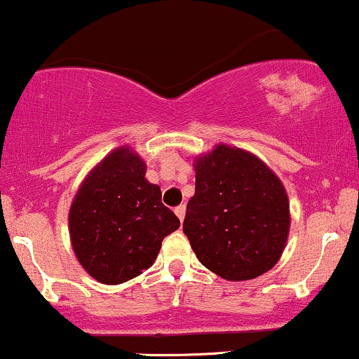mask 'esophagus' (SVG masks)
I'll list each match as a JSON object with an SVG mask.
<instances>
[{
	"instance_id": "esophagus-1",
	"label": "esophagus",
	"mask_w": 359,
	"mask_h": 359,
	"mask_svg": "<svg viewBox=\"0 0 359 359\" xmlns=\"http://www.w3.org/2000/svg\"><path fill=\"white\" fill-rule=\"evenodd\" d=\"M175 215H177V218L180 219V222H184V216H186V206H184V204L177 206L175 208Z\"/></svg>"
}]
</instances>
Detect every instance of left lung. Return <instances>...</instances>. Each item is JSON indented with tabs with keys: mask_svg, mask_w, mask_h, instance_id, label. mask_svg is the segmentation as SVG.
<instances>
[{
	"mask_svg": "<svg viewBox=\"0 0 359 359\" xmlns=\"http://www.w3.org/2000/svg\"><path fill=\"white\" fill-rule=\"evenodd\" d=\"M184 233L201 264L228 281L273 269L286 247L290 201L279 177L245 149L218 144L194 160Z\"/></svg>",
	"mask_w": 359,
	"mask_h": 359,
	"instance_id": "8db88e82",
	"label": "left lung"
}]
</instances>
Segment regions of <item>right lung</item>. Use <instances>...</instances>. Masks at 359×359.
<instances>
[{
    "mask_svg": "<svg viewBox=\"0 0 359 359\" xmlns=\"http://www.w3.org/2000/svg\"><path fill=\"white\" fill-rule=\"evenodd\" d=\"M144 173L143 158L121 147L86 175L71 203V245L98 283L121 285L140 276L155 262L163 238L180 226Z\"/></svg>",
    "mask_w": 359,
    "mask_h": 359,
    "instance_id": "right-lung-1",
    "label": "right lung"
}]
</instances>
